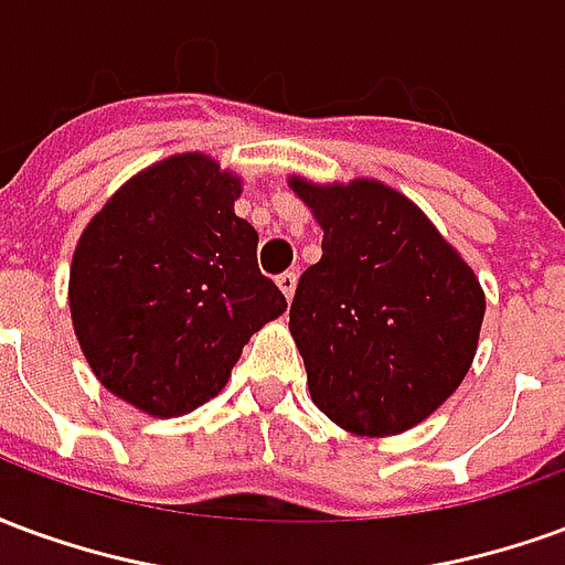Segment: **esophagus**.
Instances as JSON below:
<instances>
[{"instance_id":"1","label":"esophagus","mask_w":565,"mask_h":565,"mask_svg":"<svg viewBox=\"0 0 565 565\" xmlns=\"http://www.w3.org/2000/svg\"><path fill=\"white\" fill-rule=\"evenodd\" d=\"M296 281H299V275H296V271H284V275H278V287H281V294L287 296V302L294 299Z\"/></svg>"}]
</instances>
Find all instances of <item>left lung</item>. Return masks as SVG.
Here are the masks:
<instances>
[{"label":"left lung","instance_id":"obj_1","mask_svg":"<svg viewBox=\"0 0 565 565\" xmlns=\"http://www.w3.org/2000/svg\"><path fill=\"white\" fill-rule=\"evenodd\" d=\"M323 230L290 332L311 399L356 436H396L436 412L472 366L484 320L475 271L426 214L381 181L290 178Z\"/></svg>","mask_w":565,"mask_h":565}]
</instances>
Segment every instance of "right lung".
<instances>
[{"mask_svg": "<svg viewBox=\"0 0 565 565\" xmlns=\"http://www.w3.org/2000/svg\"><path fill=\"white\" fill-rule=\"evenodd\" d=\"M242 181L205 153L153 162L81 235L68 308L93 375L153 417L214 399L287 299L259 275Z\"/></svg>", "mask_w": 565, "mask_h": 565, "instance_id": "obj_1", "label": "right lung"}]
</instances>
